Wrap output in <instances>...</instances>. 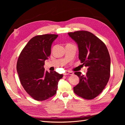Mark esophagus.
Returning <instances> with one entry per match:
<instances>
[{"instance_id": "obj_1", "label": "esophagus", "mask_w": 125, "mask_h": 125, "mask_svg": "<svg viewBox=\"0 0 125 125\" xmlns=\"http://www.w3.org/2000/svg\"><path fill=\"white\" fill-rule=\"evenodd\" d=\"M73 72H70L69 71H66L65 73H63V75H72L73 74Z\"/></svg>"}]
</instances>
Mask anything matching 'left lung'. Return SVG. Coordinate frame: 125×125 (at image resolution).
<instances>
[{
  "mask_svg": "<svg viewBox=\"0 0 125 125\" xmlns=\"http://www.w3.org/2000/svg\"><path fill=\"white\" fill-rule=\"evenodd\" d=\"M78 45L79 58L82 65L88 67L85 75L75 72L80 79L73 87L77 95L87 100L98 96L106 85L110 77L111 58L105 44L93 33L79 31L68 33Z\"/></svg>",
  "mask_w": 125,
  "mask_h": 125,
  "instance_id": "left-lung-1",
  "label": "left lung"
}]
</instances>
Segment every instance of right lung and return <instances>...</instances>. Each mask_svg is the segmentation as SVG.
Wrapping results in <instances>:
<instances>
[{"instance_id":"obj_1","label":"right lung","mask_w":125,"mask_h":125,"mask_svg":"<svg viewBox=\"0 0 125 125\" xmlns=\"http://www.w3.org/2000/svg\"><path fill=\"white\" fill-rule=\"evenodd\" d=\"M56 34H44L33 37L19 57L17 70L25 91L36 101L46 100L56 93L59 80L63 77L56 71H45V60L51 53Z\"/></svg>"}]
</instances>
